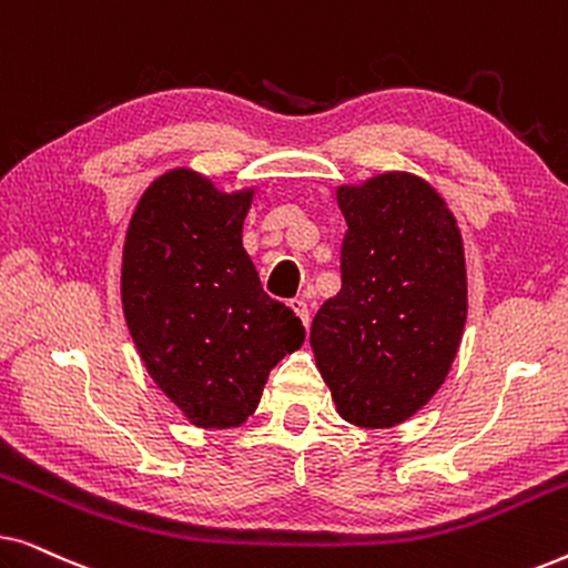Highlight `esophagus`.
Returning a JSON list of instances; mask_svg holds the SVG:
<instances>
[{"mask_svg":"<svg viewBox=\"0 0 568 568\" xmlns=\"http://www.w3.org/2000/svg\"><path fill=\"white\" fill-rule=\"evenodd\" d=\"M290 307L294 310V313H297V317L302 321V325H310V307H307V302L302 300V297H294V300H290Z\"/></svg>","mask_w":568,"mask_h":568,"instance_id":"obj_1","label":"esophagus"}]
</instances>
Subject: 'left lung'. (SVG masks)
Here are the masks:
<instances>
[{
    "label": "left lung",
    "instance_id": "left-lung-1",
    "mask_svg": "<svg viewBox=\"0 0 568 568\" xmlns=\"http://www.w3.org/2000/svg\"><path fill=\"white\" fill-rule=\"evenodd\" d=\"M348 224L341 292L317 310L310 346L341 418L387 429L445 383L468 315L463 235L445 199L410 173L338 185Z\"/></svg>",
    "mask_w": 568,
    "mask_h": 568
}]
</instances>
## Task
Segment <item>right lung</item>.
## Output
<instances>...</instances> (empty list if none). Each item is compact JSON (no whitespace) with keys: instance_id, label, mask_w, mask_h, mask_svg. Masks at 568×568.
I'll return each mask as SVG.
<instances>
[{"instance_id":"1","label":"right lung","mask_w":568,"mask_h":568,"mask_svg":"<svg viewBox=\"0 0 568 568\" xmlns=\"http://www.w3.org/2000/svg\"><path fill=\"white\" fill-rule=\"evenodd\" d=\"M253 191L178 168L139 199L123 243V315L146 372L201 429L240 426L268 372L305 341L243 247Z\"/></svg>"}]
</instances>
